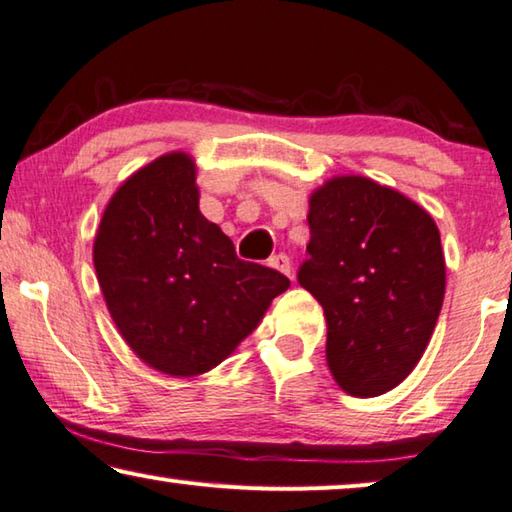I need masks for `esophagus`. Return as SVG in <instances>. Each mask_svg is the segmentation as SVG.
<instances>
[{
  "instance_id": "34e87169",
  "label": "esophagus",
  "mask_w": 512,
  "mask_h": 512,
  "mask_svg": "<svg viewBox=\"0 0 512 512\" xmlns=\"http://www.w3.org/2000/svg\"><path fill=\"white\" fill-rule=\"evenodd\" d=\"M267 265L274 267V270H279L281 274H286V276H290V272H292V263H290V258L286 254L270 256V261H267Z\"/></svg>"
}]
</instances>
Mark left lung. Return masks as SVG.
Returning a JSON list of instances; mask_svg holds the SVG:
<instances>
[{"label":"left lung","mask_w":512,"mask_h":512,"mask_svg":"<svg viewBox=\"0 0 512 512\" xmlns=\"http://www.w3.org/2000/svg\"><path fill=\"white\" fill-rule=\"evenodd\" d=\"M308 226L297 281L324 308L329 370L349 395H383L420 363L438 322V226L415 201L365 177L317 188Z\"/></svg>","instance_id":"1"}]
</instances>
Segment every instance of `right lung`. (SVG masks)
Here are the masks:
<instances>
[{
  "instance_id": "1",
  "label": "right lung",
  "mask_w": 512,
  "mask_h": 512,
  "mask_svg": "<svg viewBox=\"0 0 512 512\" xmlns=\"http://www.w3.org/2000/svg\"><path fill=\"white\" fill-rule=\"evenodd\" d=\"M195 161L156 158L117 188L92 261L108 313L136 356L170 376H197L236 349L290 281L240 261L199 211Z\"/></svg>"
}]
</instances>
